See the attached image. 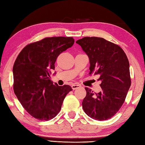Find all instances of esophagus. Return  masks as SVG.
I'll use <instances>...</instances> for the list:
<instances>
[{
  "label": "esophagus",
  "mask_w": 145,
  "mask_h": 145,
  "mask_svg": "<svg viewBox=\"0 0 145 145\" xmlns=\"http://www.w3.org/2000/svg\"><path fill=\"white\" fill-rule=\"evenodd\" d=\"M82 86L80 85H78V84H73L72 85V88L73 90H76V89L80 88Z\"/></svg>",
  "instance_id": "34e87169"
}]
</instances>
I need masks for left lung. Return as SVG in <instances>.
Masks as SVG:
<instances>
[{"label":"left lung","mask_w":145,"mask_h":145,"mask_svg":"<svg viewBox=\"0 0 145 145\" xmlns=\"http://www.w3.org/2000/svg\"><path fill=\"white\" fill-rule=\"evenodd\" d=\"M88 55L90 75H100L101 91L95 93L85 88V113L94 120L110 119L123 104L131 86L130 64L123 49L100 37H84L76 42Z\"/></svg>","instance_id":"1"}]
</instances>
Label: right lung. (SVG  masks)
<instances>
[{
	"label": "right lung",
	"instance_id": "add662e5",
	"mask_svg": "<svg viewBox=\"0 0 145 145\" xmlns=\"http://www.w3.org/2000/svg\"><path fill=\"white\" fill-rule=\"evenodd\" d=\"M72 37L45 38L24 47L13 67L14 91L22 106L35 118H54L60 111L70 85L58 86L50 80L51 70L61 52L72 47Z\"/></svg>",
	"mask_w": 145,
	"mask_h": 145
}]
</instances>
